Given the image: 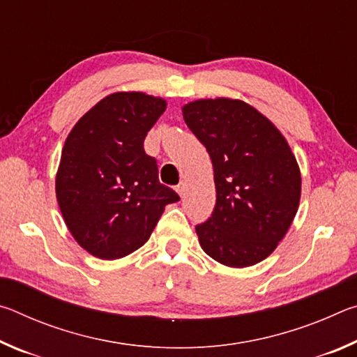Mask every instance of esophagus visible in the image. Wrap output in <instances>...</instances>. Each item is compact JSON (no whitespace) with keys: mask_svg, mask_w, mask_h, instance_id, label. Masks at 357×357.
<instances>
[{"mask_svg":"<svg viewBox=\"0 0 357 357\" xmlns=\"http://www.w3.org/2000/svg\"><path fill=\"white\" fill-rule=\"evenodd\" d=\"M176 192L179 193L181 197H184V195H185V183H179V184L176 185Z\"/></svg>","mask_w":357,"mask_h":357,"instance_id":"obj_1","label":"esophagus"}]
</instances>
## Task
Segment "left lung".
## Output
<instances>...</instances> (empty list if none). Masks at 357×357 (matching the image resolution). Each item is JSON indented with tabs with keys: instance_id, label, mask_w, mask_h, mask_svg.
<instances>
[{
	"instance_id": "1",
	"label": "left lung",
	"mask_w": 357,
	"mask_h": 357,
	"mask_svg": "<svg viewBox=\"0 0 357 357\" xmlns=\"http://www.w3.org/2000/svg\"><path fill=\"white\" fill-rule=\"evenodd\" d=\"M214 168L213 214L195 227L202 249L231 268L268 258L298 213L301 172L280 130L238 99H202L183 107Z\"/></svg>"
}]
</instances>
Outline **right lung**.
I'll return each instance as SVG.
<instances>
[{
	"label": "right lung",
	"instance_id": "1",
	"mask_svg": "<svg viewBox=\"0 0 357 357\" xmlns=\"http://www.w3.org/2000/svg\"><path fill=\"white\" fill-rule=\"evenodd\" d=\"M167 102L144 93H114L84 113L66 138L56 198L72 236L102 259L123 258L146 243L165 206L179 195L159 183L144 153L149 129Z\"/></svg>",
	"mask_w": 357,
	"mask_h": 357
}]
</instances>
